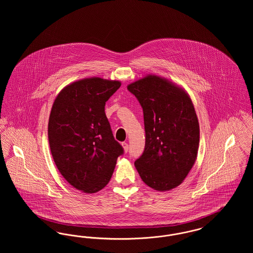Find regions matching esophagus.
<instances>
[{
    "label": "esophagus",
    "mask_w": 253,
    "mask_h": 253,
    "mask_svg": "<svg viewBox=\"0 0 253 253\" xmlns=\"http://www.w3.org/2000/svg\"><path fill=\"white\" fill-rule=\"evenodd\" d=\"M122 147H123V150H124V152L125 153H127L128 152V150H129V145H128V143H126V142H123L122 143Z\"/></svg>",
    "instance_id": "34e87169"
}]
</instances>
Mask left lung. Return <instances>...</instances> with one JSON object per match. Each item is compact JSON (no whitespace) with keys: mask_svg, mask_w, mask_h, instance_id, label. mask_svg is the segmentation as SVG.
<instances>
[{"mask_svg":"<svg viewBox=\"0 0 253 253\" xmlns=\"http://www.w3.org/2000/svg\"><path fill=\"white\" fill-rule=\"evenodd\" d=\"M127 89L144 115L145 150L135 169L150 188L170 191L187 177L198 153L199 122L191 96L180 85L152 74Z\"/></svg>","mask_w":253,"mask_h":253,"instance_id":"left-lung-1","label":"left lung"}]
</instances>
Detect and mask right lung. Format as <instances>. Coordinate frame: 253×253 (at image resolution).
Returning <instances> with one entry per match:
<instances>
[{
	"label": "right lung",
	"mask_w": 253,
	"mask_h": 253,
	"mask_svg": "<svg viewBox=\"0 0 253 253\" xmlns=\"http://www.w3.org/2000/svg\"><path fill=\"white\" fill-rule=\"evenodd\" d=\"M120 81L85 78L66 85L56 96L48 121V141L60 174L85 193L102 190L123 149L115 140L105 102Z\"/></svg>",
	"instance_id": "1"
}]
</instances>
